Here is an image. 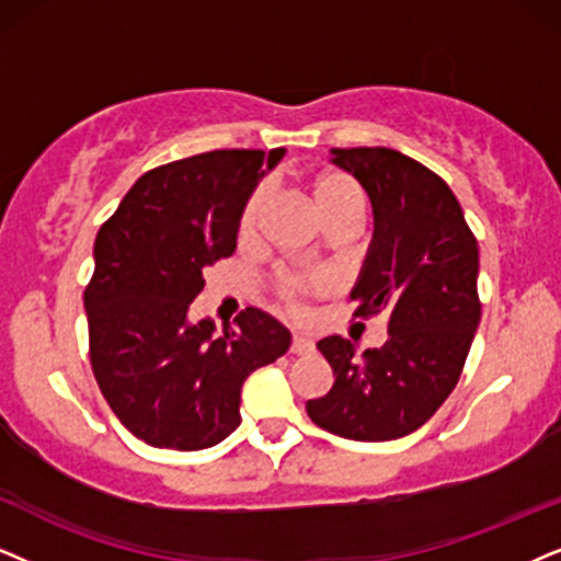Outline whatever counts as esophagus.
Instances as JSON below:
<instances>
[{"instance_id":"obj_1","label":"esophagus","mask_w":561,"mask_h":561,"mask_svg":"<svg viewBox=\"0 0 561 561\" xmlns=\"http://www.w3.org/2000/svg\"><path fill=\"white\" fill-rule=\"evenodd\" d=\"M289 352H293V354H310V352H313V342H310L308 336H293V342H289Z\"/></svg>"}]
</instances>
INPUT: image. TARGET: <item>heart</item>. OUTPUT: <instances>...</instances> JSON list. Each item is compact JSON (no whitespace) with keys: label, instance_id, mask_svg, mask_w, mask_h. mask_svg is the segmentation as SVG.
<instances>
[{"label":"heart","instance_id":"obj_1","mask_svg":"<svg viewBox=\"0 0 561 561\" xmlns=\"http://www.w3.org/2000/svg\"><path fill=\"white\" fill-rule=\"evenodd\" d=\"M305 188H308L310 204H313L316 215L323 222V228H331V225H339V222L359 225V219L365 215L363 188L357 186V181H354L352 175L342 173V170H333V168L316 170V173L305 181ZM264 209H266V191L256 188L251 196H248L245 207L240 211V219H238V240L243 245L256 240ZM329 289H331V279L325 274L282 272L272 279V293L276 295V300L289 310H302L305 297L329 293Z\"/></svg>","mask_w":561,"mask_h":561}]
</instances>
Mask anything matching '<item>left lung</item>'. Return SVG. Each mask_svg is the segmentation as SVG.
<instances>
[{"mask_svg": "<svg viewBox=\"0 0 561 561\" xmlns=\"http://www.w3.org/2000/svg\"><path fill=\"white\" fill-rule=\"evenodd\" d=\"M333 162L363 183L375 232L352 289L354 316H388V342L357 352L325 336L331 391L305 403L318 427L382 443L420 430L456 388L481 318L479 245L448 183L388 147H339Z\"/></svg>", "mask_w": 561, "mask_h": 561, "instance_id": "obj_1", "label": "left lung"}]
</instances>
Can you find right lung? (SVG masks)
<instances>
[{"label": "right lung", "instance_id": "right-lung-1", "mask_svg": "<svg viewBox=\"0 0 561 561\" xmlns=\"http://www.w3.org/2000/svg\"><path fill=\"white\" fill-rule=\"evenodd\" d=\"M285 150H211L147 170L95 238L84 287L90 365L103 399L152 448L202 450L240 424L248 375L289 350L259 308L236 325L188 323L204 268L236 253L238 219Z\"/></svg>", "mask_w": 561, "mask_h": 561}]
</instances>
